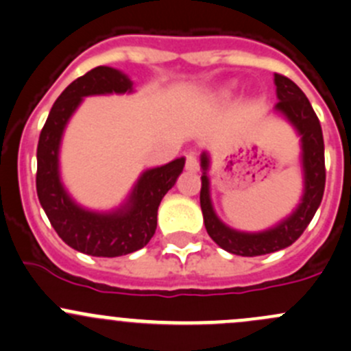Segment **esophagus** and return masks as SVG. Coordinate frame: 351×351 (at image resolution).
Segmentation results:
<instances>
[{
    "mask_svg": "<svg viewBox=\"0 0 351 351\" xmlns=\"http://www.w3.org/2000/svg\"><path fill=\"white\" fill-rule=\"evenodd\" d=\"M186 169L189 172L199 171V162H197L196 155H194V154H187L186 155Z\"/></svg>",
    "mask_w": 351,
    "mask_h": 351,
    "instance_id": "obj_1",
    "label": "esophagus"
}]
</instances>
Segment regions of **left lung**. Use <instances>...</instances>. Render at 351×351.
Here are the masks:
<instances>
[{"label":"left lung","instance_id":"1","mask_svg":"<svg viewBox=\"0 0 351 351\" xmlns=\"http://www.w3.org/2000/svg\"><path fill=\"white\" fill-rule=\"evenodd\" d=\"M274 82H276V93L279 99L274 110L282 114L301 136V165L304 187H302L301 201L287 218H284L272 228L255 231V233L238 231L225 225L215 213L211 194H209L208 171L211 160H209L208 152L201 154L202 184L199 199L206 231L216 245L233 255L258 256L287 248L308 228L323 199L326 171H324V142L319 120L309 99L295 82L280 74H274Z\"/></svg>","mask_w":351,"mask_h":351}]
</instances>
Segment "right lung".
<instances>
[{
	"mask_svg": "<svg viewBox=\"0 0 351 351\" xmlns=\"http://www.w3.org/2000/svg\"><path fill=\"white\" fill-rule=\"evenodd\" d=\"M133 93V82L118 69L99 66L67 86L43 125L37 147V194L50 225L74 250L93 256H121L145 247L157 230L162 197L182 172L180 157L147 169L120 208L93 211L72 199L60 179L59 152L64 130L86 96Z\"/></svg>",
	"mask_w": 351,
	"mask_h": 351,
	"instance_id": "obj_1",
	"label": "right lung"
}]
</instances>
